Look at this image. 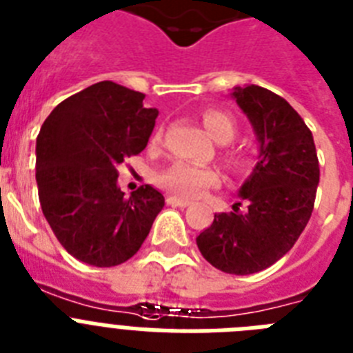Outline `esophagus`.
Returning <instances> with one entry per match:
<instances>
[{
  "mask_svg": "<svg viewBox=\"0 0 353 353\" xmlns=\"http://www.w3.org/2000/svg\"><path fill=\"white\" fill-rule=\"evenodd\" d=\"M168 204H172V206H179V208H186L188 204H190V201L188 199H183V197H177V195H170L167 199Z\"/></svg>",
  "mask_w": 353,
  "mask_h": 353,
  "instance_id": "1",
  "label": "esophagus"
}]
</instances>
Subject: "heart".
Listing matches in <instances>:
<instances>
[{"instance_id":"1","label":"heart","mask_w":353,"mask_h":353,"mask_svg":"<svg viewBox=\"0 0 353 353\" xmlns=\"http://www.w3.org/2000/svg\"><path fill=\"white\" fill-rule=\"evenodd\" d=\"M203 123L206 127L208 134L219 143H228L235 136V121L228 117L226 112L217 111V109H208L203 112ZM159 140V132L154 136V141ZM159 183L170 192L183 197H201L206 192L219 183V176L210 168L197 167L192 163L176 161L172 163L167 170L161 172Z\"/></svg>"}]
</instances>
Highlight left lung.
<instances>
[{"label": "left lung", "instance_id": "8db88e82", "mask_svg": "<svg viewBox=\"0 0 353 353\" xmlns=\"http://www.w3.org/2000/svg\"><path fill=\"white\" fill-rule=\"evenodd\" d=\"M230 94L253 125L259 156L241 201L215 215L197 248L213 268L242 276L272 265L298 241L312 215L319 163L312 132L287 100L254 84Z\"/></svg>", "mask_w": 353, "mask_h": 353}]
</instances>
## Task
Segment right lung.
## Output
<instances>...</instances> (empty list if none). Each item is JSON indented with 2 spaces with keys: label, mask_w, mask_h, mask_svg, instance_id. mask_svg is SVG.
Wrapping results in <instances>:
<instances>
[{
  "label": "right lung",
  "mask_w": 353,
  "mask_h": 353,
  "mask_svg": "<svg viewBox=\"0 0 353 353\" xmlns=\"http://www.w3.org/2000/svg\"><path fill=\"white\" fill-rule=\"evenodd\" d=\"M143 99L125 85L97 82L59 103L37 136L44 217L62 248L94 268L134 256L165 206L150 185L129 197L118 186V165L147 147L159 114Z\"/></svg>",
  "instance_id": "1"
}]
</instances>
